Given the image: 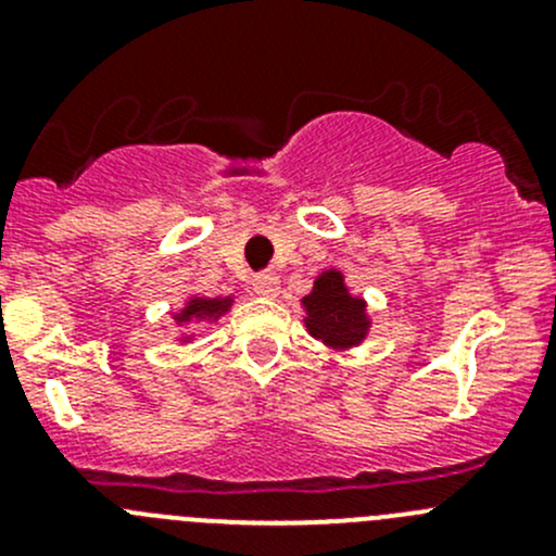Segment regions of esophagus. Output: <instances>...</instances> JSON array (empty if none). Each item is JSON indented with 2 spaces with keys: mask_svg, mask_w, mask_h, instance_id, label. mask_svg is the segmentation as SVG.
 <instances>
[{
  "mask_svg": "<svg viewBox=\"0 0 556 556\" xmlns=\"http://www.w3.org/2000/svg\"><path fill=\"white\" fill-rule=\"evenodd\" d=\"M252 290L263 299H277L279 295V277L274 271H261L252 277Z\"/></svg>",
  "mask_w": 556,
  "mask_h": 556,
  "instance_id": "1",
  "label": "esophagus"
}]
</instances>
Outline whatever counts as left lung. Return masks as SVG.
Listing matches in <instances>:
<instances>
[{
    "mask_svg": "<svg viewBox=\"0 0 556 556\" xmlns=\"http://www.w3.org/2000/svg\"><path fill=\"white\" fill-rule=\"evenodd\" d=\"M306 328L330 346H355L366 339V301L346 290L341 271H323L304 299Z\"/></svg>",
    "mask_w": 556,
    "mask_h": 556,
    "instance_id": "obj_1",
    "label": "left lung"
}]
</instances>
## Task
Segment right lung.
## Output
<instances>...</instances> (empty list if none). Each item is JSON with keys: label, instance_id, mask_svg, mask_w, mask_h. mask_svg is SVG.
I'll return each instance as SVG.
<instances>
[{"label": "right lung", "instance_id": "right-lung-1", "mask_svg": "<svg viewBox=\"0 0 556 556\" xmlns=\"http://www.w3.org/2000/svg\"><path fill=\"white\" fill-rule=\"evenodd\" d=\"M231 306V299H193L190 306H185V312L179 314V323H188V319H212L220 317L223 312Z\"/></svg>", "mask_w": 556, "mask_h": 556}]
</instances>
